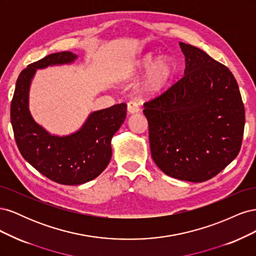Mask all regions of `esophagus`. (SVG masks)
Returning <instances> with one entry per match:
<instances>
[{
  "label": "esophagus",
  "mask_w": 256,
  "mask_h": 256,
  "mask_svg": "<svg viewBox=\"0 0 256 256\" xmlns=\"http://www.w3.org/2000/svg\"><path fill=\"white\" fill-rule=\"evenodd\" d=\"M127 110L129 114H134V113H138L140 111V106L136 102H130L127 104Z\"/></svg>",
  "instance_id": "34e87169"
}]
</instances>
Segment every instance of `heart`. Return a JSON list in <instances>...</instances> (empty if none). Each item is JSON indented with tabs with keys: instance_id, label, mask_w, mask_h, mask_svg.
<instances>
[{
	"instance_id": "obj_1",
	"label": "heart",
	"mask_w": 256,
	"mask_h": 256,
	"mask_svg": "<svg viewBox=\"0 0 256 256\" xmlns=\"http://www.w3.org/2000/svg\"><path fill=\"white\" fill-rule=\"evenodd\" d=\"M154 62H156V58L152 56V54H146V56H144L142 58L138 60L136 66L138 70L143 72L152 68ZM174 72L175 66L172 60H159L156 65L152 69L150 76H147L144 84V90L150 95L158 94V92L166 88L170 80L172 79Z\"/></svg>"
}]
</instances>
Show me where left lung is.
<instances>
[{"label":"left lung","mask_w":256,"mask_h":256,"mask_svg":"<svg viewBox=\"0 0 256 256\" xmlns=\"http://www.w3.org/2000/svg\"><path fill=\"white\" fill-rule=\"evenodd\" d=\"M182 78L144 102L152 158L164 174L202 182L240 150L244 106L230 69L194 46L180 42Z\"/></svg>","instance_id":"left-lung-1"}]
</instances>
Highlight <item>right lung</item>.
<instances>
[{
  "mask_svg": "<svg viewBox=\"0 0 256 256\" xmlns=\"http://www.w3.org/2000/svg\"><path fill=\"white\" fill-rule=\"evenodd\" d=\"M70 51L49 54L20 72L10 104V122L19 152L49 180L62 184H81L102 173L112 156L111 140L126 118L127 104H120L92 113L83 127L67 136L48 134L28 110V90L36 69L72 63Z\"/></svg>",
  "mask_w": 256,
  "mask_h": 256,
  "instance_id": "1",
  "label": "right lung"
}]
</instances>
